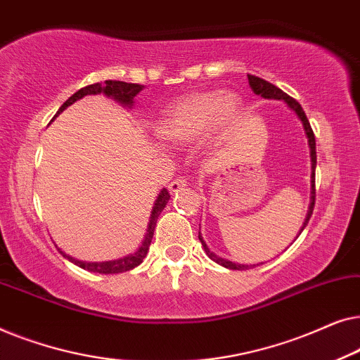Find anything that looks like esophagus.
<instances>
[{"mask_svg": "<svg viewBox=\"0 0 360 360\" xmlns=\"http://www.w3.org/2000/svg\"><path fill=\"white\" fill-rule=\"evenodd\" d=\"M185 186H186L185 176H176L175 180H172L169 184V191H170V193H179V191L184 190Z\"/></svg>", "mask_w": 360, "mask_h": 360, "instance_id": "34e87169", "label": "esophagus"}]
</instances>
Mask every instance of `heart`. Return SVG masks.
<instances>
[{"label":"heart","mask_w":360,"mask_h":360,"mask_svg":"<svg viewBox=\"0 0 360 360\" xmlns=\"http://www.w3.org/2000/svg\"><path fill=\"white\" fill-rule=\"evenodd\" d=\"M239 108V98L233 93H188L167 108L157 134L165 142H190L203 134H219L233 124Z\"/></svg>","instance_id":"obj_1"}]
</instances>
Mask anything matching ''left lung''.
<instances>
[{"mask_svg":"<svg viewBox=\"0 0 360 360\" xmlns=\"http://www.w3.org/2000/svg\"><path fill=\"white\" fill-rule=\"evenodd\" d=\"M248 78H249V85H250V88H252V91L255 93V95H260L262 98H267V100H283L285 105H287L290 110H292L295 115L298 116V120L302 121L304 134H307V137H308L309 157H311V201H309V208H308L307 218H304V223L302 226V229H300V234H302V231L307 228L308 221H309V218H311L313 208H314V198H316V188H314V172H316V141H314L313 129H311V126H309V121H308L307 115H304L302 105H300L297 100H293L292 96L287 95V93H283L282 90H280V88L272 85V83L262 80V78L254 77V75H248ZM198 239H200L201 245H203L206 255H208L211 260H214L216 264L223 265V267L231 269V270H245V269L249 267V265L234 264V262H231V260H226L223 257H218V255L211 252L210 248H208V245H206V243L203 240V236H201V233H198ZM252 267H254V265H252Z\"/></svg>","mask_w":360,"mask_h":360,"instance_id":"1","label":"left lung"}]
</instances>
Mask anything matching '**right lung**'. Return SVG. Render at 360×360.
I'll return each mask as SVG.
<instances>
[{
  "label": "right lung",
  "instance_id": "obj_1",
  "mask_svg": "<svg viewBox=\"0 0 360 360\" xmlns=\"http://www.w3.org/2000/svg\"><path fill=\"white\" fill-rule=\"evenodd\" d=\"M142 85H137V83H126V82H117V80H106L105 83H93V85H88L85 88H82V90H78L77 93H73V95L68 98V100L63 103V105L58 108L56 117L60 115V112L68 108L70 105H73L77 100H82L83 96L86 95H98V93H103V95H106L108 98H112V100L121 103L122 106H127L131 108L132 103H134V96L137 95L142 90ZM169 198H170V193L167 191V188H164L157 196L155 203H154V208H152V214H150V219H149V226H147V233H146V238L142 240L141 248L136 250V252H132L129 255H126V257H121V259H116V260H108V262H83V260H77L70 257V255H67L65 252H62L60 249V254L63 257L70 260L78 267L85 269V270H90V272H96V274H121V272H127V270H132L137 265L142 264V260L147 255V250H149V245L152 243V236H154V231H155V224H157V218H159V214L164 211L165 205L169 203Z\"/></svg>",
  "mask_w": 360,
  "mask_h": 360
}]
</instances>
